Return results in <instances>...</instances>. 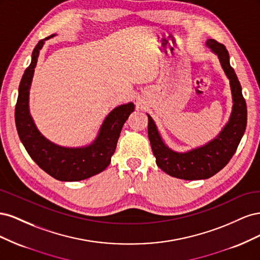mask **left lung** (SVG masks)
<instances>
[{
	"instance_id": "8db88e82",
	"label": "left lung",
	"mask_w": 260,
	"mask_h": 260,
	"mask_svg": "<svg viewBox=\"0 0 260 260\" xmlns=\"http://www.w3.org/2000/svg\"><path fill=\"white\" fill-rule=\"evenodd\" d=\"M206 44L218 55L224 73L230 80L233 96L231 118L218 138L207 145L187 153H176L165 145L153 119L148 116L147 133L152 151L156 157L157 166L169 176L179 179L200 180L208 179L216 175L225 167L237 152L246 129V102L243 98L242 86L237 74L230 65L229 52L222 43H219L214 39H209Z\"/></svg>"
}]
</instances>
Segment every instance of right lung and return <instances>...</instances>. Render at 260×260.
I'll list each match as a JSON object with an SVG mask.
<instances>
[{"mask_svg":"<svg viewBox=\"0 0 260 260\" xmlns=\"http://www.w3.org/2000/svg\"><path fill=\"white\" fill-rule=\"evenodd\" d=\"M54 35L45 38L50 39ZM40 40L32 52L30 65L22 75L15 107V122L21 143L36 164L46 174L59 181H80L106 169L115 153L122 125L135 109L132 103L116 107L106 117L94 143L84 148H66L51 143L38 131L29 115V89L35 73L39 51L44 44Z\"/></svg>","mask_w":260,"mask_h":260,"instance_id":"add662e5","label":"right lung"}]
</instances>
